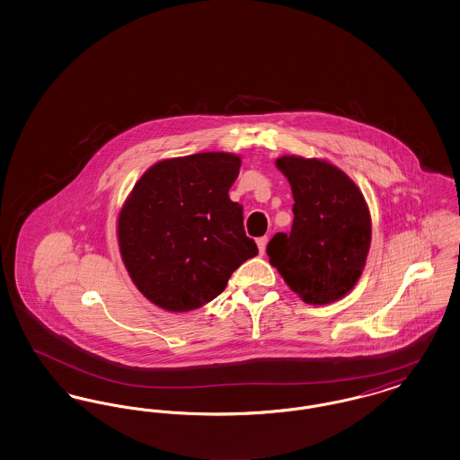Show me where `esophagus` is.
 I'll list each match as a JSON object with an SVG mask.
<instances>
[{
  "mask_svg": "<svg viewBox=\"0 0 460 460\" xmlns=\"http://www.w3.org/2000/svg\"><path fill=\"white\" fill-rule=\"evenodd\" d=\"M267 236H262V238H259L257 240V244H259V252H261V255L265 253V246H267Z\"/></svg>",
  "mask_w": 460,
  "mask_h": 460,
  "instance_id": "obj_1",
  "label": "esophagus"
}]
</instances>
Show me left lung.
Returning a JSON list of instances; mask_svg holds the SVG:
<instances>
[{"label":"left lung","instance_id":"1","mask_svg":"<svg viewBox=\"0 0 460 460\" xmlns=\"http://www.w3.org/2000/svg\"><path fill=\"white\" fill-rule=\"evenodd\" d=\"M278 169L293 193V226L267 244L270 263L306 304L345 296L362 274L371 244V216L349 175L328 162L281 156Z\"/></svg>","mask_w":460,"mask_h":460}]
</instances>
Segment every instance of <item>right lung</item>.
Masks as SVG:
<instances>
[{"label": "right lung", "instance_id": "obj_1", "mask_svg": "<svg viewBox=\"0 0 460 460\" xmlns=\"http://www.w3.org/2000/svg\"><path fill=\"white\" fill-rule=\"evenodd\" d=\"M240 156L190 155L155 164L119 216V246L134 285L155 305L188 312L212 302L259 253L229 188Z\"/></svg>", "mask_w": 460, "mask_h": 460}]
</instances>
